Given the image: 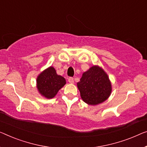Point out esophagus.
<instances>
[{
  "instance_id": "34e87169",
  "label": "esophagus",
  "mask_w": 147,
  "mask_h": 147,
  "mask_svg": "<svg viewBox=\"0 0 147 147\" xmlns=\"http://www.w3.org/2000/svg\"><path fill=\"white\" fill-rule=\"evenodd\" d=\"M68 81H69V83L73 84V83H74V78L73 77H69V78H68Z\"/></svg>"
}]
</instances>
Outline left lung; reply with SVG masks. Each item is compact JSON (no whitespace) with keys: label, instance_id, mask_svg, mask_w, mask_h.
<instances>
[{"label":"left lung","instance_id":"obj_1","mask_svg":"<svg viewBox=\"0 0 147 147\" xmlns=\"http://www.w3.org/2000/svg\"><path fill=\"white\" fill-rule=\"evenodd\" d=\"M83 101L90 105L100 104L108 99L111 91L109 78L104 70L93 66L83 73L77 83Z\"/></svg>","mask_w":147,"mask_h":147}]
</instances>
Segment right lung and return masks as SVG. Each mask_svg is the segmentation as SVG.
Wrapping results in <instances>:
<instances>
[{"instance_id":"add662e5","label":"right lung","mask_w":147,"mask_h":147,"mask_svg":"<svg viewBox=\"0 0 147 147\" xmlns=\"http://www.w3.org/2000/svg\"><path fill=\"white\" fill-rule=\"evenodd\" d=\"M66 84L63 76L58 75L53 67H50L37 78V87L39 92L47 98H52Z\"/></svg>"}]
</instances>
